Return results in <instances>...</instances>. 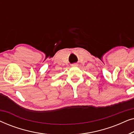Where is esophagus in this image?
<instances>
[{"label": "esophagus", "mask_w": 134, "mask_h": 134, "mask_svg": "<svg viewBox=\"0 0 134 134\" xmlns=\"http://www.w3.org/2000/svg\"><path fill=\"white\" fill-rule=\"evenodd\" d=\"M71 66H78V64L77 63H73V64H72V65H71Z\"/></svg>", "instance_id": "esophagus-1"}]
</instances>
